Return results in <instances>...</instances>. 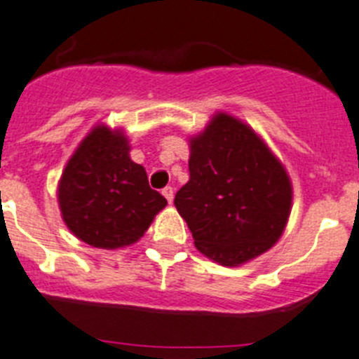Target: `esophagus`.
<instances>
[{
    "mask_svg": "<svg viewBox=\"0 0 359 359\" xmlns=\"http://www.w3.org/2000/svg\"><path fill=\"white\" fill-rule=\"evenodd\" d=\"M162 195H164L165 197V201H168V203H173V197H175V191H173V188H171V186H168V188H164L162 189Z\"/></svg>",
    "mask_w": 359,
    "mask_h": 359,
    "instance_id": "34e87169",
    "label": "esophagus"
}]
</instances>
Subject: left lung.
Wrapping results in <instances>:
<instances>
[{"label": "left lung", "instance_id": "left-lung-1", "mask_svg": "<svg viewBox=\"0 0 359 359\" xmlns=\"http://www.w3.org/2000/svg\"><path fill=\"white\" fill-rule=\"evenodd\" d=\"M189 180L175 195L195 248L213 263L241 266L281 239L292 212V180L261 135L217 111L189 137Z\"/></svg>", "mask_w": 359, "mask_h": 359}]
</instances>
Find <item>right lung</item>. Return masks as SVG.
<instances>
[{"label": "right lung", "mask_w": 359, "mask_h": 359, "mask_svg": "<svg viewBox=\"0 0 359 359\" xmlns=\"http://www.w3.org/2000/svg\"><path fill=\"white\" fill-rule=\"evenodd\" d=\"M123 129L96 123L78 144L58 180L62 219L93 248L135 245L168 201L149 188L144 165L129 156Z\"/></svg>", "instance_id": "obj_1"}]
</instances>
